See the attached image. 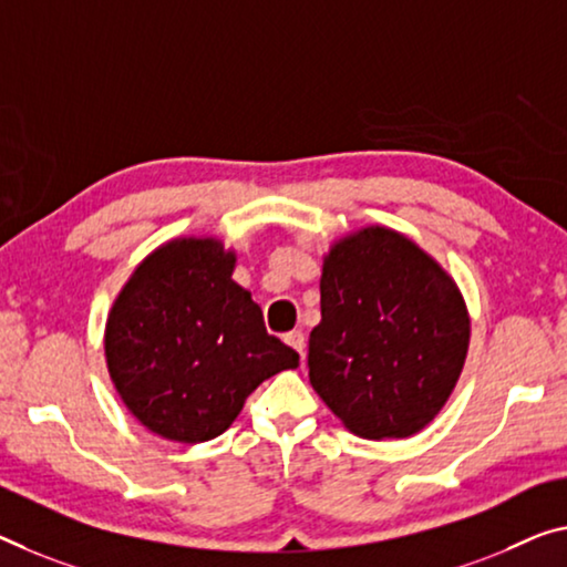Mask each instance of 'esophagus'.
Segmentation results:
<instances>
[{"label": "esophagus", "mask_w": 567, "mask_h": 567, "mask_svg": "<svg viewBox=\"0 0 567 567\" xmlns=\"http://www.w3.org/2000/svg\"><path fill=\"white\" fill-rule=\"evenodd\" d=\"M284 342L289 344V347H293V350L299 352L301 360H303V352H307V337H303V332H299V329H293V332L284 334Z\"/></svg>", "instance_id": "esophagus-1"}]
</instances>
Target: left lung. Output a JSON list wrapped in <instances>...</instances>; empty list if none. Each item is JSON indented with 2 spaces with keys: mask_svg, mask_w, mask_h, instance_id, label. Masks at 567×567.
Returning a JSON list of instances; mask_svg holds the SVG:
<instances>
[{
  "mask_svg": "<svg viewBox=\"0 0 567 567\" xmlns=\"http://www.w3.org/2000/svg\"><path fill=\"white\" fill-rule=\"evenodd\" d=\"M309 380L362 439H403L446 403L468 347L456 284L403 235L368 228L332 248Z\"/></svg>",
  "mask_w": 567,
  "mask_h": 567,
  "instance_id": "left-lung-1",
  "label": "left lung"
}]
</instances>
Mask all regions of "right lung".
<instances>
[{
  "label": "right lung",
  "mask_w": 567,
  "mask_h": 567,
  "mask_svg": "<svg viewBox=\"0 0 567 567\" xmlns=\"http://www.w3.org/2000/svg\"><path fill=\"white\" fill-rule=\"evenodd\" d=\"M215 240H174L144 260L109 313L106 357L118 395L162 439L199 443L238 417L260 382L299 354L268 334Z\"/></svg>",
  "instance_id": "add662e5"
}]
</instances>
